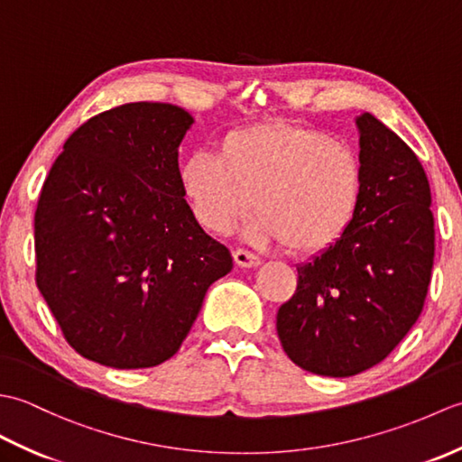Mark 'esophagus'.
I'll return each mask as SVG.
<instances>
[{
    "label": "esophagus",
    "mask_w": 462,
    "mask_h": 462,
    "mask_svg": "<svg viewBox=\"0 0 462 462\" xmlns=\"http://www.w3.org/2000/svg\"><path fill=\"white\" fill-rule=\"evenodd\" d=\"M234 262H236L240 268H256V266H260L262 260L254 252L238 248V250H234Z\"/></svg>",
    "instance_id": "34e87169"
}]
</instances>
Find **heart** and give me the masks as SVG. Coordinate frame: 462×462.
<instances>
[{
	"label": "heart",
	"mask_w": 462,
	"mask_h": 462,
	"mask_svg": "<svg viewBox=\"0 0 462 462\" xmlns=\"http://www.w3.org/2000/svg\"><path fill=\"white\" fill-rule=\"evenodd\" d=\"M179 180L196 222L218 236L248 226L252 242H283L313 256L347 236L365 194V164L346 139L313 126L258 123L222 136L218 156L196 152L180 162Z\"/></svg>",
	"instance_id": "heart-1"
}]
</instances>
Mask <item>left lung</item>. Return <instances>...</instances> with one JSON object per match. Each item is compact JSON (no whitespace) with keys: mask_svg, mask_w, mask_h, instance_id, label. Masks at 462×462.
I'll return each instance as SVG.
<instances>
[{"mask_svg":"<svg viewBox=\"0 0 462 462\" xmlns=\"http://www.w3.org/2000/svg\"><path fill=\"white\" fill-rule=\"evenodd\" d=\"M365 194L336 246L298 268L278 310L283 351L301 369L351 377L377 365L415 326L435 258V220L423 164L375 116L357 119Z\"/></svg>","mask_w":462,"mask_h":462,"instance_id":"1","label":"left lung"}]
</instances>
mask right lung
Segmentation results:
<instances>
[{
    "label": "right lung",
    "mask_w": 462,
    "mask_h": 462,
    "mask_svg": "<svg viewBox=\"0 0 462 462\" xmlns=\"http://www.w3.org/2000/svg\"><path fill=\"white\" fill-rule=\"evenodd\" d=\"M192 116L126 103L63 144L35 210L37 288L79 356L115 369L180 349L230 250L196 222L179 180Z\"/></svg>",
    "instance_id": "1"
}]
</instances>
